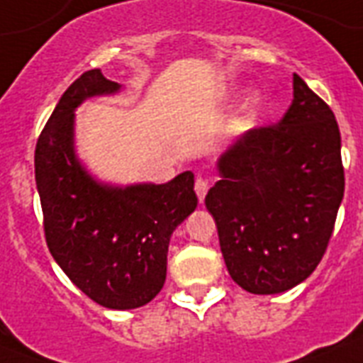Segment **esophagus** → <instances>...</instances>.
Listing matches in <instances>:
<instances>
[{
    "label": "esophagus",
    "instance_id": "34e87169",
    "mask_svg": "<svg viewBox=\"0 0 363 363\" xmlns=\"http://www.w3.org/2000/svg\"><path fill=\"white\" fill-rule=\"evenodd\" d=\"M194 190H196V194H198L199 201H203L205 196H207V190H209V182L205 181L203 177H198L196 182H194Z\"/></svg>",
    "mask_w": 363,
    "mask_h": 363
}]
</instances>
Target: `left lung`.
<instances>
[{
    "mask_svg": "<svg viewBox=\"0 0 363 363\" xmlns=\"http://www.w3.org/2000/svg\"><path fill=\"white\" fill-rule=\"evenodd\" d=\"M205 205L230 275L250 294L290 290L320 264L345 192L333 111L294 73L281 122L239 137Z\"/></svg>",
    "mask_w": 363,
    "mask_h": 363,
    "instance_id": "8db88e82",
    "label": "left lung"
}]
</instances>
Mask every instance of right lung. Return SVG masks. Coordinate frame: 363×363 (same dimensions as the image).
I'll list each match as a JSON object with an SVG mask.
<instances>
[{"mask_svg":"<svg viewBox=\"0 0 363 363\" xmlns=\"http://www.w3.org/2000/svg\"><path fill=\"white\" fill-rule=\"evenodd\" d=\"M101 69L82 73L60 98L35 145V182L47 247L79 290L109 309H137L165 282L171 233L198 205L194 173L167 184L111 188L82 169L73 111L118 90Z\"/></svg>","mask_w":363,"mask_h":363,"instance_id":"right-lung-1","label":"right lung"}]
</instances>
